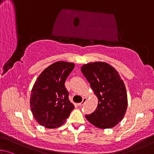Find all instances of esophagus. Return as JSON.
Segmentation results:
<instances>
[{
    "label": "esophagus",
    "mask_w": 154,
    "mask_h": 154,
    "mask_svg": "<svg viewBox=\"0 0 154 154\" xmlns=\"http://www.w3.org/2000/svg\"><path fill=\"white\" fill-rule=\"evenodd\" d=\"M86 101H87V98H83L82 101L81 102V103H78V106H82L83 105H84L86 103Z\"/></svg>",
    "instance_id": "esophagus-1"
}]
</instances>
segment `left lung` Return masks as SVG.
Returning a JSON list of instances; mask_svg holds the SVG:
<instances>
[{
    "label": "left lung",
    "instance_id": "1",
    "mask_svg": "<svg viewBox=\"0 0 154 154\" xmlns=\"http://www.w3.org/2000/svg\"><path fill=\"white\" fill-rule=\"evenodd\" d=\"M81 72L98 99L97 108L86 118L99 128L114 127L123 119L128 106L127 93L120 75L114 67L103 61L84 64Z\"/></svg>",
    "mask_w": 154,
    "mask_h": 154
}]
</instances>
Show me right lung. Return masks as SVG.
<instances>
[{
    "mask_svg": "<svg viewBox=\"0 0 154 154\" xmlns=\"http://www.w3.org/2000/svg\"><path fill=\"white\" fill-rule=\"evenodd\" d=\"M74 66L71 62H55L34 82L29 99L31 112L37 122L45 128L61 126L74 108L64 85Z\"/></svg>",
    "mask_w": 154,
    "mask_h": 154,
    "instance_id": "1",
    "label": "right lung"
}]
</instances>
